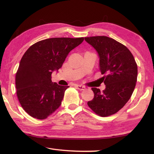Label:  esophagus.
Listing matches in <instances>:
<instances>
[{"mask_svg":"<svg viewBox=\"0 0 154 154\" xmlns=\"http://www.w3.org/2000/svg\"><path fill=\"white\" fill-rule=\"evenodd\" d=\"M76 87H77V89H78L79 90H81V91H83V90H85L86 89L85 87L83 86V85H77Z\"/></svg>","mask_w":154,"mask_h":154,"instance_id":"obj_1","label":"esophagus"}]
</instances>
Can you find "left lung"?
I'll return each instance as SVG.
<instances>
[{
	"label": "left lung",
	"instance_id": "1",
	"mask_svg": "<svg viewBox=\"0 0 154 154\" xmlns=\"http://www.w3.org/2000/svg\"><path fill=\"white\" fill-rule=\"evenodd\" d=\"M97 52L99 69L105 89L92 88L94 98L87 104L100 116L116 113L131 97L136 86L138 67L131 52L125 45L107 36L85 38Z\"/></svg>",
	"mask_w": 154,
	"mask_h": 154
}]
</instances>
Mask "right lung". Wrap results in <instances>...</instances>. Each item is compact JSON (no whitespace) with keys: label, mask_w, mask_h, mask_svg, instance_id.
Segmentation results:
<instances>
[{"label":"right lung","mask_w":154,"mask_h":154,"mask_svg":"<svg viewBox=\"0 0 154 154\" xmlns=\"http://www.w3.org/2000/svg\"><path fill=\"white\" fill-rule=\"evenodd\" d=\"M84 38H53L37 42L29 48L20 62L16 74V89L22 107L29 115L43 120L60 106L65 91L51 81L69 53Z\"/></svg>","instance_id":"1"}]
</instances>
